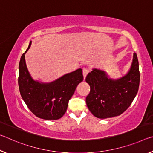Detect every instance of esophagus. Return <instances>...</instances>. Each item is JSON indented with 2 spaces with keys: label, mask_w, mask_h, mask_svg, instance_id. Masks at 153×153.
Returning a JSON list of instances; mask_svg holds the SVG:
<instances>
[{
  "label": "esophagus",
  "mask_w": 153,
  "mask_h": 153,
  "mask_svg": "<svg viewBox=\"0 0 153 153\" xmlns=\"http://www.w3.org/2000/svg\"><path fill=\"white\" fill-rule=\"evenodd\" d=\"M89 72V70L86 68H84L83 69V76H84V79H85V78H86V76L88 75V74Z\"/></svg>",
  "instance_id": "1"
}]
</instances>
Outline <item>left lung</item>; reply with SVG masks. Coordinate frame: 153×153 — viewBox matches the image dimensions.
<instances>
[{"mask_svg": "<svg viewBox=\"0 0 153 153\" xmlns=\"http://www.w3.org/2000/svg\"><path fill=\"white\" fill-rule=\"evenodd\" d=\"M86 82L90 87L86 102L93 115L106 119L121 115L130 106L138 91L140 71L136 54H133L128 73L120 78H111L105 71L93 68Z\"/></svg>", "mask_w": 153, "mask_h": 153, "instance_id": "left-lung-1", "label": "left lung"}]
</instances>
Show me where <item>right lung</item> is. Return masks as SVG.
<instances>
[{
	"instance_id": "1",
	"label": "right lung",
	"mask_w": 153,
	"mask_h": 153,
	"mask_svg": "<svg viewBox=\"0 0 153 153\" xmlns=\"http://www.w3.org/2000/svg\"><path fill=\"white\" fill-rule=\"evenodd\" d=\"M31 44L32 41L19 61L18 84L21 96L36 117L46 120H59L65 113L77 85L83 81L82 69H77L49 83L33 79L25 59Z\"/></svg>"
}]
</instances>
